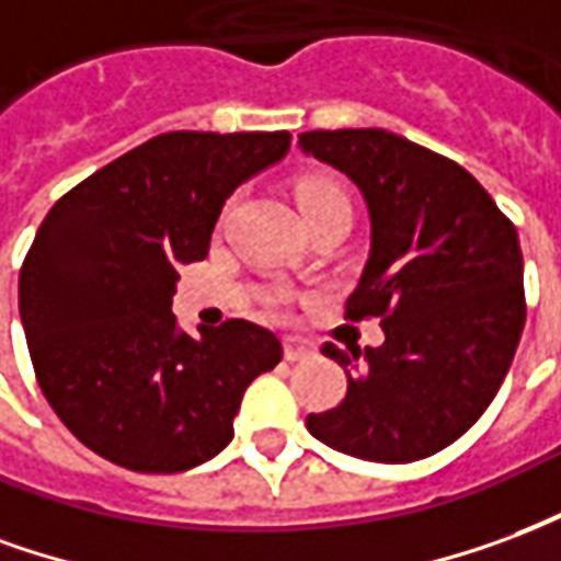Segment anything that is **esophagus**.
I'll list each match as a JSON object with an SVG mask.
<instances>
[{"instance_id": "esophagus-1", "label": "esophagus", "mask_w": 561, "mask_h": 561, "mask_svg": "<svg viewBox=\"0 0 561 561\" xmlns=\"http://www.w3.org/2000/svg\"><path fill=\"white\" fill-rule=\"evenodd\" d=\"M313 355H317L313 343L298 341V337H286V341H284V358H286V362H308V358H313Z\"/></svg>"}]
</instances>
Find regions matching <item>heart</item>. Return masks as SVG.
Instances as JSON below:
<instances>
[{"mask_svg":"<svg viewBox=\"0 0 561 561\" xmlns=\"http://www.w3.org/2000/svg\"><path fill=\"white\" fill-rule=\"evenodd\" d=\"M296 203L305 218H313L331 206H350V196L329 175H305L296 182Z\"/></svg>","mask_w":561,"mask_h":561,"instance_id":"b5f03b06","label":"heart"}]
</instances>
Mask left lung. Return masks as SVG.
I'll list each match as a JSON object with an SVG mask.
<instances>
[{"mask_svg":"<svg viewBox=\"0 0 561 561\" xmlns=\"http://www.w3.org/2000/svg\"><path fill=\"white\" fill-rule=\"evenodd\" d=\"M301 151L337 167L370 208V256L346 320H379L382 346H334L346 398L310 412L334 451L412 463L460 439L496 398L526 322L517 230L472 173L382 128L308 130Z\"/></svg>","mask_w":561,"mask_h":561,"instance_id":"left-lung-1","label":"left lung"}]
</instances>
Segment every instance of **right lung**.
Wrapping results in <instances>:
<instances>
[{
	"label": "right lung",
	"mask_w": 561,
	"mask_h": 561,
	"mask_svg": "<svg viewBox=\"0 0 561 561\" xmlns=\"http://www.w3.org/2000/svg\"><path fill=\"white\" fill-rule=\"evenodd\" d=\"M286 130H170L71 187L20 268L38 386L68 431L130 472H185L232 439L241 394L284 358L268 329H175L179 265L208 253L236 187L280 161Z\"/></svg>",
	"instance_id": "obj_1"
}]
</instances>
